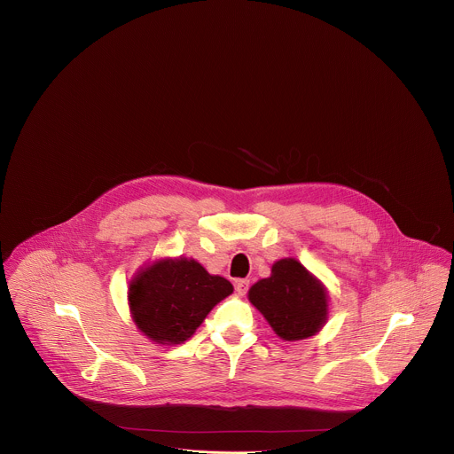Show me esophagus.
I'll list each match as a JSON object with an SVG mask.
<instances>
[{
    "label": "esophagus",
    "instance_id": "1",
    "mask_svg": "<svg viewBox=\"0 0 454 454\" xmlns=\"http://www.w3.org/2000/svg\"><path fill=\"white\" fill-rule=\"evenodd\" d=\"M247 290H249V281L247 279H237L235 281V292L239 295H246Z\"/></svg>",
    "mask_w": 454,
    "mask_h": 454
}]
</instances>
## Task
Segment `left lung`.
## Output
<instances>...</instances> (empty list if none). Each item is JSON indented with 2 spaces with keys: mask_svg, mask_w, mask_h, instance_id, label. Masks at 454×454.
<instances>
[{
  "mask_svg": "<svg viewBox=\"0 0 454 454\" xmlns=\"http://www.w3.org/2000/svg\"><path fill=\"white\" fill-rule=\"evenodd\" d=\"M249 301L286 341L317 334L327 318L324 286L292 258L276 262L272 276L251 286Z\"/></svg>",
  "mask_w": 454,
  "mask_h": 454,
  "instance_id": "8db88e82",
  "label": "left lung"
}]
</instances>
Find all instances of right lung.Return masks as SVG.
Instances as JSON below:
<instances>
[{
    "mask_svg": "<svg viewBox=\"0 0 454 454\" xmlns=\"http://www.w3.org/2000/svg\"><path fill=\"white\" fill-rule=\"evenodd\" d=\"M231 292L228 279L210 276L194 260L178 258L145 269L129 288V302L145 336L162 345H178Z\"/></svg>",
    "mask_w": 454,
    "mask_h": 454,
    "instance_id": "add662e5",
    "label": "right lung"
}]
</instances>
